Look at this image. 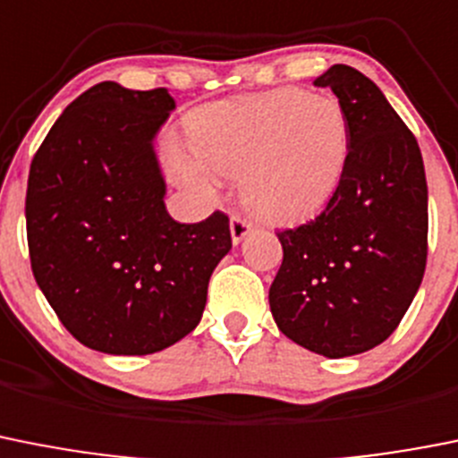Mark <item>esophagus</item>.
<instances>
[{
  "label": "esophagus",
  "instance_id": "1",
  "mask_svg": "<svg viewBox=\"0 0 458 458\" xmlns=\"http://www.w3.org/2000/svg\"><path fill=\"white\" fill-rule=\"evenodd\" d=\"M229 232H232L233 245H238L251 232V225L247 220H242L241 216H232V220H229Z\"/></svg>",
  "mask_w": 458,
  "mask_h": 458
}]
</instances>
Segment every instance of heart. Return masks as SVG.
Returning a JSON list of instances; mask_svg holds the SVG:
<instances>
[{
    "mask_svg": "<svg viewBox=\"0 0 458 458\" xmlns=\"http://www.w3.org/2000/svg\"><path fill=\"white\" fill-rule=\"evenodd\" d=\"M191 138L213 172H245L242 201L270 222H300L320 211L341 183L350 152L341 104L300 88L208 106ZM179 174L192 188H213L211 172L191 157L179 161Z\"/></svg>",
    "mask_w": 458,
    "mask_h": 458,
    "instance_id": "1",
    "label": "heart"
}]
</instances>
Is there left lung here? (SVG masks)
Listing matches in <instances>:
<instances>
[{
  "label": "left lung",
  "mask_w": 458,
  "mask_h": 458,
  "mask_svg": "<svg viewBox=\"0 0 458 458\" xmlns=\"http://www.w3.org/2000/svg\"><path fill=\"white\" fill-rule=\"evenodd\" d=\"M350 124L343 179L318 217L279 232L284 261L270 311L293 343L343 359L397 329L427 266V179L420 147L384 92L350 65L316 79Z\"/></svg>",
  "instance_id": "8db88e82"
}]
</instances>
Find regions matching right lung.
Masks as SVG:
<instances>
[{
	"mask_svg": "<svg viewBox=\"0 0 458 458\" xmlns=\"http://www.w3.org/2000/svg\"><path fill=\"white\" fill-rule=\"evenodd\" d=\"M172 111L165 88L98 83L63 111L29 170L36 284L63 327L104 354H154L191 334L232 250L225 213L195 225L167 213L154 138Z\"/></svg>",
	"mask_w": 458,
	"mask_h": 458,
	"instance_id": "obj_1",
	"label": "right lung"
}]
</instances>
